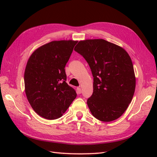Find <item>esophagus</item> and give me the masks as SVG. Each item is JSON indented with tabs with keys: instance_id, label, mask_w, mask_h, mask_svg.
Masks as SVG:
<instances>
[{
	"instance_id": "34e87169",
	"label": "esophagus",
	"mask_w": 157,
	"mask_h": 157,
	"mask_svg": "<svg viewBox=\"0 0 157 157\" xmlns=\"http://www.w3.org/2000/svg\"><path fill=\"white\" fill-rule=\"evenodd\" d=\"M81 92H82V91H81V88H79V87H78V88H77V93H78V94H81Z\"/></svg>"
}]
</instances>
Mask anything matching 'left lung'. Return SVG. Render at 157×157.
<instances>
[{"mask_svg": "<svg viewBox=\"0 0 157 157\" xmlns=\"http://www.w3.org/2000/svg\"><path fill=\"white\" fill-rule=\"evenodd\" d=\"M74 51L87 61L94 78L93 93L87 101L92 115L105 122L118 119L135 92L134 66L128 53L103 39L79 41Z\"/></svg>", "mask_w": 157, "mask_h": 157, "instance_id": "8db88e82", "label": "left lung"}]
</instances>
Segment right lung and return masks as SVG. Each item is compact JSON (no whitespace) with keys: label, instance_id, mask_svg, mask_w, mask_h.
<instances>
[{"label":"right lung","instance_id":"add662e5","mask_svg":"<svg viewBox=\"0 0 157 157\" xmlns=\"http://www.w3.org/2000/svg\"><path fill=\"white\" fill-rule=\"evenodd\" d=\"M77 42H51L36 49L28 59L24 73L25 94L42 117H61L76 98L75 90L66 82L65 67Z\"/></svg>","mask_w":157,"mask_h":157}]
</instances>
